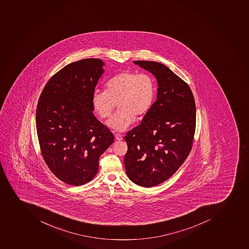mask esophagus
Wrapping results in <instances>:
<instances>
[{"label": "esophagus", "mask_w": 249, "mask_h": 249, "mask_svg": "<svg viewBox=\"0 0 249 249\" xmlns=\"http://www.w3.org/2000/svg\"><path fill=\"white\" fill-rule=\"evenodd\" d=\"M115 139L117 141H121L123 140V135L122 134H119V133H117V134H115Z\"/></svg>", "instance_id": "1"}]
</instances>
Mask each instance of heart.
<instances>
[{
  "label": "heart",
  "instance_id": "heart-1",
  "mask_svg": "<svg viewBox=\"0 0 249 249\" xmlns=\"http://www.w3.org/2000/svg\"><path fill=\"white\" fill-rule=\"evenodd\" d=\"M106 90L96 89L92 94V105L102 119L110 117L116 107L119 109L109 119L107 125L117 131L126 130L135 120L142 117L152 107L156 86L149 74L121 72L109 78Z\"/></svg>",
  "mask_w": 249,
  "mask_h": 249
}]
</instances>
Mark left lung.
<instances>
[{
    "instance_id": "obj_1",
    "label": "left lung",
    "mask_w": 249,
    "mask_h": 249,
    "mask_svg": "<svg viewBox=\"0 0 249 249\" xmlns=\"http://www.w3.org/2000/svg\"><path fill=\"white\" fill-rule=\"evenodd\" d=\"M158 83L157 100L140 125L125 136V172L136 185L152 187L181 167L193 147L196 104L187 83L160 63L138 60Z\"/></svg>"
}]
</instances>
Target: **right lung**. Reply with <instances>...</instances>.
<instances>
[{"mask_svg":"<svg viewBox=\"0 0 249 249\" xmlns=\"http://www.w3.org/2000/svg\"><path fill=\"white\" fill-rule=\"evenodd\" d=\"M104 64L94 58L68 64L46 83L37 103L41 155L53 174L68 185L92 180L100 156L114 142L112 133L93 113L92 94Z\"/></svg>","mask_w":249,"mask_h":249,"instance_id":"1","label":"right lung"}]
</instances>
